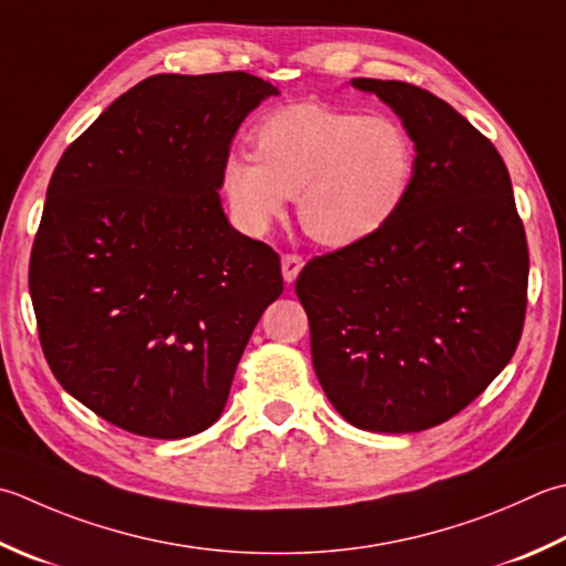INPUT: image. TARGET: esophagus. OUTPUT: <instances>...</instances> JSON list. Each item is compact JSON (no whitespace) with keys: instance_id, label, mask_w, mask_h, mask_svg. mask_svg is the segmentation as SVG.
<instances>
[{"instance_id":"1","label":"esophagus","mask_w":566,"mask_h":566,"mask_svg":"<svg viewBox=\"0 0 566 566\" xmlns=\"http://www.w3.org/2000/svg\"><path fill=\"white\" fill-rule=\"evenodd\" d=\"M304 268V260L298 258V254H284L282 258V274H284V282L286 284H294V280L298 276Z\"/></svg>"}]
</instances>
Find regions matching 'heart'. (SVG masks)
<instances>
[{
	"label": "heart",
	"instance_id": "obj_1",
	"mask_svg": "<svg viewBox=\"0 0 566 566\" xmlns=\"http://www.w3.org/2000/svg\"><path fill=\"white\" fill-rule=\"evenodd\" d=\"M254 154L232 151L223 191L240 226L264 232L296 196L298 223L321 245L348 248L392 223L415 181V142L400 122L292 105L254 127Z\"/></svg>",
	"mask_w": 566,
	"mask_h": 566
}]
</instances>
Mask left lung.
Masks as SVG:
<instances>
[{
	"label": "left lung",
	"instance_id": "1",
	"mask_svg": "<svg viewBox=\"0 0 566 566\" xmlns=\"http://www.w3.org/2000/svg\"><path fill=\"white\" fill-rule=\"evenodd\" d=\"M415 142L400 213L296 276L316 378L353 427L409 434L447 422L513 358L527 306V240L501 154L444 99L353 77Z\"/></svg>",
	"mask_w": 566,
	"mask_h": 566
}]
</instances>
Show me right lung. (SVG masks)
<instances>
[{"mask_svg": "<svg viewBox=\"0 0 566 566\" xmlns=\"http://www.w3.org/2000/svg\"><path fill=\"white\" fill-rule=\"evenodd\" d=\"M280 91L250 73H161L119 95L55 166L29 292L55 380L109 424L184 439L223 412L280 254L230 226L223 164Z\"/></svg>", "mask_w": 566, "mask_h": 566, "instance_id": "1", "label": "right lung"}]
</instances>
